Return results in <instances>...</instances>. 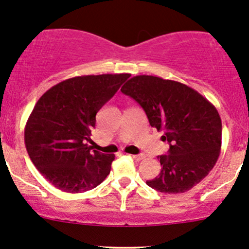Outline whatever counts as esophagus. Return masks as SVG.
<instances>
[{
	"mask_svg": "<svg viewBox=\"0 0 249 249\" xmlns=\"http://www.w3.org/2000/svg\"><path fill=\"white\" fill-rule=\"evenodd\" d=\"M131 157H132L134 160H137V161H141L145 158L144 154H133V156H131Z\"/></svg>",
	"mask_w": 249,
	"mask_h": 249,
	"instance_id": "esophagus-1",
	"label": "esophagus"
}]
</instances>
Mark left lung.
Returning a JSON list of instances; mask_svg holds the SVG:
<instances>
[{
	"instance_id": "8db88e82",
	"label": "left lung",
	"mask_w": 249,
	"mask_h": 249,
	"mask_svg": "<svg viewBox=\"0 0 249 249\" xmlns=\"http://www.w3.org/2000/svg\"><path fill=\"white\" fill-rule=\"evenodd\" d=\"M138 103L152 127L164 131L170 145L160 159V173L146 184L168 194L184 193L214 167L221 148V118L198 91L156 76H136L121 89Z\"/></svg>"
}]
</instances>
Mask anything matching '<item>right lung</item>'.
Wrapping results in <instances>:
<instances>
[{"mask_svg": "<svg viewBox=\"0 0 249 249\" xmlns=\"http://www.w3.org/2000/svg\"><path fill=\"white\" fill-rule=\"evenodd\" d=\"M130 73L78 76L53 87L36 103L24 142L39 173L58 190L83 193L104 181L115 154L92 150L96 115Z\"/></svg>", "mask_w": 249, "mask_h": 249, "instance_id": "obj_1", "label": "right lung"}]
</instances>
